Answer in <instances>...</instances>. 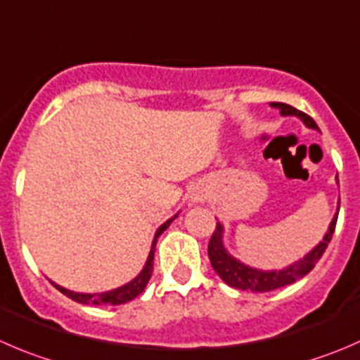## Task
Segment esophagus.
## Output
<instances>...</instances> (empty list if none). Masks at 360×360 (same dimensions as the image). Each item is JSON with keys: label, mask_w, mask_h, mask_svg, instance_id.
<instances>
[{"label": "esophagus", "mask_w": 360, "mask_h": 360, "mask_svg": "<svg viewBox=\"0 0 360 360\" xmlns=\"http://www.w3.org/2000/svg\"><path fill=\"white\" fill-rule=\"evenodd\" d=\"M205 198V195L202 193V191H195L193 195H191V200L193 202H202Z\"/></svg>", "instance_id": "obj_1"}]
</instances>
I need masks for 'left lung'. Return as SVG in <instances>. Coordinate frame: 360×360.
Returning a JSON list of instances; mask_svg holds the SVG:
<instances>
[{"label":"left lung","instance_id":"8db88e82","mask_svg":"<svg viewBox=\"0 0 360 360\" xmlns=\"http://www.w3.org/2000/svg\"><path fill=\"white\" fill-rule=\"evenodd\" d=\"M271 107L280 109L281 116H297L299 120H302V123H304L306 127L319 130V127H316V123L313 121V117L301 112V110H297L295 107L288 105V103L273 102ZM338 212H340V207H338ZM338 212L334 214L333 221H330L329 225V230H327V233L323 236V239L320 240L304 258H301V260L295 262V264L288 265V267L281 269V271H260V269L244 265L243 262L233 258L232 255L225 250V246H223V225L219 221L216 223V229L214 232H212L211 240H209V260H211V265L216 271V274H218L229 287L250 292L276 290V288H281L285 287V285H290L294 283V281L301 280V278H304L306 274L315 267V264L322 258L323 251L327 250L330 239H333V233L338 221Z\"/></svg>","mask_w":360,"mask_h":360}]
</instances>
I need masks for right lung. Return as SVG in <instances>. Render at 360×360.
<instances>
[{
    "label": "right lung",
    "instance_id": "1",
    "mask_svg": "<svg viewBox=\"0 0 360 360\" xmlns=\"http://www.w3.org/2000/svg\"><path fill=\"white\" fill-rule=\"evenodd\" d=\"M176 218V216H174ZM174 218L167 219L165 223H163L162 226H160L158 230H156L155 233V240H153V246H151V251H149V257H148V262H146L144 269L141 271V274H139L135 280H131L130 283L123 285V287L120 288H114V290H109V292H102V294H77V292H72V290H66V288L59 287V285L52 283L56 288H58L61 294H65L66 297H70L72 301L75 302H80V304H96V306H120V304H124V302L131 301V299H135L137 295H141L142 292H144L146 285H148V281L151 280V274H153V264H155V248H156V240H158V237L162 236L163 230H167V226L170 225V223L174 221Z\"/></svg>",
    "mask_w": 360,
    "mask_h": 360
}]
</instances>
